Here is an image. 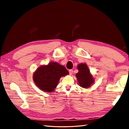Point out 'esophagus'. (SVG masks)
I'll return each instance as SVG.
<instances>
[{"label": "esophagus", "mask_w": 129, "mask_h": 129, "mask_svg": "<svg viewBox=\"0 0 129 129\" xmlns=\"http://www.w3.org/2000/svg\"><path fill=\"white\" fill-rule=\"evenodd\" d=\"M69 74L70 75H72V74L73 73V71L72 69H70L69 71Z\"/></svg>", "instance_id": "esophagus-1"}]
</instances>
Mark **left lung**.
<instances>
[{"mask_svg":"<svg viewBox=\"0 0 129 129\" xmlns=\"http://www.w3.org/2000/svg\"><path fill=\"white\" fill-rule=\"evenodd\" d=\"M77 69L79 72L76 74V76L80 86L85 88L90 87L94 81L90 74V71L87 64L81 63L78 65Z\"/></svg>","mask_w":129,"mask_h":129,"instance_id":"1","label":"left lung"}]
</instances>
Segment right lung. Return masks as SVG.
Returning a JSON list of instances; mask_svg holds the SVG:
<instances>
[{
	"mask_svg": "<svg viewBox=\"0 0 129 129\" xmlns=\"http://www.w3.org/2000/svg\"><path fill=\"white\" fill-rule=\"evenodd\" d=\"M68 71L64 66L57 62H50L48 65L40 66L35 72L33 80L42 90L53 92L62 76L68 75Z\"/></svg>",
	"mask_w": 129,
	"mask_h": 129,
	"instance_id": "right-lung-1",
	"label": "right lung"
}]
</instances>
